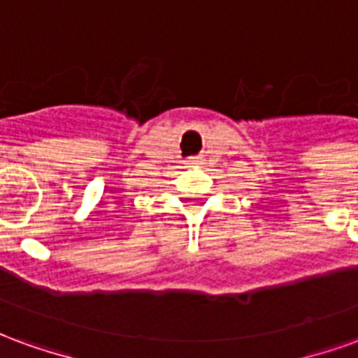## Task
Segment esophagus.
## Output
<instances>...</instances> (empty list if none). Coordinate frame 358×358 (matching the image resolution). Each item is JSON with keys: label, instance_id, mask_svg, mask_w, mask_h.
<instances>
[{"label": "esophagus", "instance_id": "obj_1", "mask_svg": "<svg viewBox=\"0 0 358 358\" xmlns=\"http://www.w3.org/2000/svg\"><path fill=\"white\" fill-rule=\"evenodd\" d=\"M201 163V157H189L187 159V164H199Z\"/></svg>", "mask_w": 358, "mask_h": 358}]
</instances>
